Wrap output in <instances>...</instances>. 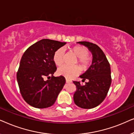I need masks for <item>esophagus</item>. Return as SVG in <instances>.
Returning <instances> with one entry per match:
<instances>
[{
    "label": "esophagus",
    "mask_w": 134,
    "mask_h": 134,
    "mask_svg": "<svg viewBox=\"0 0 134 134\" xmlns=\"http://www.w3.org/2000/svg\"><path fill=\"white\" fill-rule=\"evenodd\" d=\"M71 82H72V81H71V80H69V79H66V82L67 83H71Z\"/></svg>",
    "instance_id": "esophagus-1"
}]
</instances>
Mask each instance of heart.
Masks as SVG:
<instances>
[{
	"mask_svg": "<svg viewBox=\"0 0 134 134\" xmlns=\"http://www.w3.org/2000/svg\"><path fill=\"white\" fill-rule=\"evenodd\" d=\"M69 51L74 55L77 57V61L76 63L79 64L83 69H87L91 63V59L88 56V50L85 47L82 46H75L71 47ZM64 55L65 53L63 49L60 48L57 49L53 55V61L57 66H61L64 62ZM80 68L78 66H69L64 65L59 68L57 70V74L59 76H63L66 79H71L76 76L80 72Z\"/></svg>",
	"mask_w": 134,
	"mask_h": 134,
	"instance_id": "heart-1",
	"label": "heart"
}]
</instances>
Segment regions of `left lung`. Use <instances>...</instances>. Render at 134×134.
Masks as SVG:
<instances>
[{
  "mask_svg": "<svg viewBox=\"0 0 134 134\" xmlns=\"http://www.w3.org/2000/svg\"><path fill=\"white\" fill-rule=\"evenodd\" d=\"M77 43L88 48L92 53L93 61L89 69L80 76L82 82H88L82 85L80 82L73 81L77 88L74 101L82 109H92L103 101L109 90L111 82L110 66L103 51L96 44L87 41Z\"/></svg>",
  "mask_w": 134,
  "mask_h": 134,
  "instance_id": "8db88e82",
  "label": "left lung"
}]
</instances>
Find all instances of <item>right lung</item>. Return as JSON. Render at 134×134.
I'll return each instance as SVG.
<instances>
[{
	"mask_svg": "<svg viewBox=\"0 0 134 134\" xmlns=\"http://www.w3.org/2000/svg\"><path fill=\"white\" fill-rule=\"evenodd\" d=\"M66 43L43 39L30 46L24 53L17 72V80L23 99L32 107H51L63 88L65 77L53 76L57 70L53 55ZM46 78L49 80L46 81Z\"/></svg>",
	"mask_w": 134,
	"mask_h": 134,
	"instance_id": "right-lung-1",
	"label": "right lung"
}]
</instances>
